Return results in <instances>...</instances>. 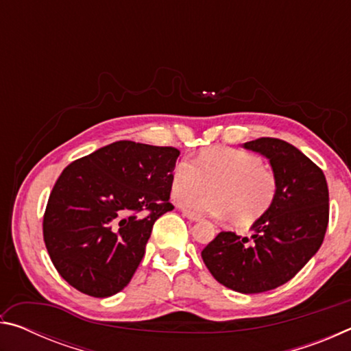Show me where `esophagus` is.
Returning a JSON list of instances; mask_svg holds the SVG:
<instances>
[{
    "label": "esophagus",
    "instance_id": "obj_1",
    "mask_svg": "<svg viewBox=\"0 0 351 351\" xmlns=\"http://www.w3.org/2000/svg\"><path fill=\"white\" fill-rule=\"evenodd\" d=\"M182 215L189 218L190 221H201V215L198 213H193V212H189V210H182Z\"/></svg>",
    "mask_w": 351,
    "mask_h": 351
}]
</instances>
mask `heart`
I'll return each instance as SVG.
<instances>
[{"mask_svg": "<svg viewBox=\"0 0 351 351\" xmlns=\"http://www.w3.org/2000/svg\"><path fill=\"white\" fill-rule=\"evenodd\" d=\"M211 184L212 193L199 194ZM171 197L195 212L228 218L246 228L271 209L277 197V178L265 169L258 154L230 147H210L199 152L195 164L178 162L171 173ZM188 195H186L185 193Z\"/></svg>", "mask_w": 351, "mask_h": 351, "instance_id": "heart-1", "label": "heart"}]
</instances>
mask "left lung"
Returning a JSON list of instances; mask_svg holds the SVG:
<instances>
[{
  "label": "left lung",
  "instance_id": "left-lung-1",
  "mask_svg": "<svg viewBox=\"0 0 351 351\" xmlns=\"http://www.w3.org/2000/svg\"><path fill=\"white\" fill-rule=\"evenodd\" d=\"M243 147L268 159L277 197L252 224L251 239L219 232L201 257L226 288L257 294L291 280L319 251L328 226V186L324 171L288 142L260 138Z\"/></svg>",
  "mask_w": 351,
  "mask_h": 351
}]
</instances>
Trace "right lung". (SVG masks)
<instances>
[{
	"label": "right lung",
	"mask_w": 351,
	"mask_h": 351,
	"mask_svg": "<svg viewBox=\"0 0 351 351\" xmlns=\"http://www.w3.org/2000/svg\"><path fill=\"white\" fill-rule=\"evenodd\" d=\"M180 150L117 141L71 162L47 199L43 239L64 280L110 297L127 287L165 212Z\"/></svg>",
	"instance_id": "1"
}]
</instances>
